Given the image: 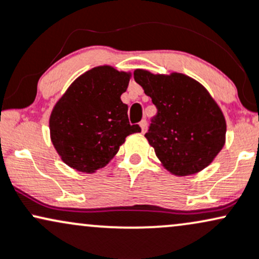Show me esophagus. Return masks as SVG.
<instances>
[{
	"label": "esophagus",
	"instance_id": "esophagus-1",
	"mask_svg": "<svg viewBox=\"0 0 259 259\" xmlns=\"http://www.w3.org/2000/svg\"><path fill=\"white\" fill-rule=\"evenodd\" d=\"M139 126H141L142 132L144 133L145 131H147V127H148V122H147V120H142L141 122H139Z\"/></svg>",
	"mask_w": 259,
	"mask_h": 259
}]
</instances>
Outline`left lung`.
I'll list each match as a JSON object with an SVG mask.
<instances>
[{
  "label": "left lung",
  "mask_w": 259,
  "mask_h": 259,
  "mask_svg": "<svg viewBox=\"0 0 259 259\" xmlns=\"http://www.w3.org/2000/svg\"><path fill=\"white\" fill-rule=\"evenodd\" d=\"M133 76L156 106L145 137L163 166L177 176L208 166L223 148L227 126L207 91L183 74L136 70Z\"/></svg>",
  "instance_id": "8db88e82"
}]
</instances>
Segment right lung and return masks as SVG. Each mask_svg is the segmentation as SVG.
I'll use <instances>...</instances> for the list:
<instances>
[{
    "label": "right lung",
    "mask_w": 259,
    "mask_h": 259,
    "mask_svg": "<svg viewBox=\"0 0 259 259\" xmlns=\"http://www.w3.org/2000/svg\"><path fill=\"white\" fill-rule=\"evenodd\" d=\"M130 75L110 66H98L76 78L54 106L51 138L66 165L93 173L118 151L124 138L141 132L131 124L122 103Z\"/></svg>",
    "instance_id": "obj_1"
}]
</instances>
